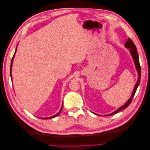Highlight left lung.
Returning a JSON list of instances; mask_svg holds the SVG:
<instances>
[{"mask_svg": "<svg viewBox=\"0 0 150 150\" xmlns=\"http://www.w3.org/2000/svg\"><path fill=\"white\" fill-rule=\"evenodd\" d=\"M125 47L128 48L129 51H130V53L131 54V56H132L133 58V60H134V64H135V66H136V68H137V70L138 71V80L137 81V83H136V85L134 86V88L133 89V93H132V95H131V98L129 99V100L127 101V103L125 104V105H123L122 106H121V108H120L119 109H117V110L116 111H115V112H112L111 114H110V115H108L106 116H111V115H115L116 114V113H117L118 112L121 111V110H123L124 109L126 108L127 107H128L131 101H132V99L134 96V94L136 93V91H137V89L138 88V86L140 83V79H141V66H140V64H139V56H138V52H137V47H136L135 45L134 44V42L132 41V40H131V39H128V40H127L126 44H125ZM96 115V114H95Z\"/></svg>", "mask_w": 150, "mask_h": 150, "instance_id": "left-lung-1", "label": "left lung"}]
</instances>
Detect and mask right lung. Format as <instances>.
<instances>
[{
  "label": "right lung",
  "instance_id": "right-lung-1",
  "mask_svg": "<svg viewBox=\"0 0 150 150\" xmlns=\"http://www.w3.org/2000/svg\"><path fill=\"white\" fill-rule=\"evenodd\" d=\"M16 51H17V47H16V51H15V53H14V54H13V57H12V61H11V69H10V74H11V77L12 78V75H11V70H12V63H13V58H14V56H15V54H16ZM62 108H61V110L59 111V112L57 114H56V115H54V116H51V117H44V119H46V120H47V119H49V118H52V117H56L57 116H58L60 114V112H61V111H62Z\"/></svg>",
  "mask_w": 150,
  "mask_h": 150
}]
</instances>
